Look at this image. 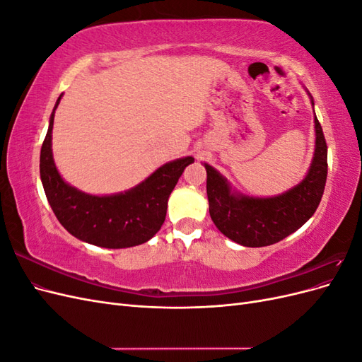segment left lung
Returning a JSON list of instances; mask_svg holds the SVG:
<instances>
[{"instance_id":"8db88e82","label":"left lung","mask_w":362,"mask_h":362,"mask_svg":"<svg viewBox=\"0 0 362 362\" xmlns=\"http://www.w3.org/2000/svg\"><path fill=\"white\" fill-rule=\"evenodd\" d=\"M315 152L305 180L275 198H249L233 193L226 180L205 164L210 216L218 231L233 242L261 247L281 242L308 221L319 206L327 177V146L317 117Z\"/></svg>"}]
</instances>
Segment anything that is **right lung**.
<instances>
[{"mask_svg": "<svg viewBox=\"0 0 362 362\" xmlns=\"http://www.w3.org/2000/svg\"><path fill=\"white\" fill-rule=\"evenodd\" d=\"M60 98L52 110L40 149V180L54 214L68 233L86 243L108 249L146 243L160 231L166 218L169 194L194 158L185 157L166 163L148 180L125 193L86 194L62 180L52 160L51 133Z\"/></svg>", "mask_w": 362, "mask_h": 362, "instance_id": "right-lung-1", "label": "right lung"}]
</instances>
